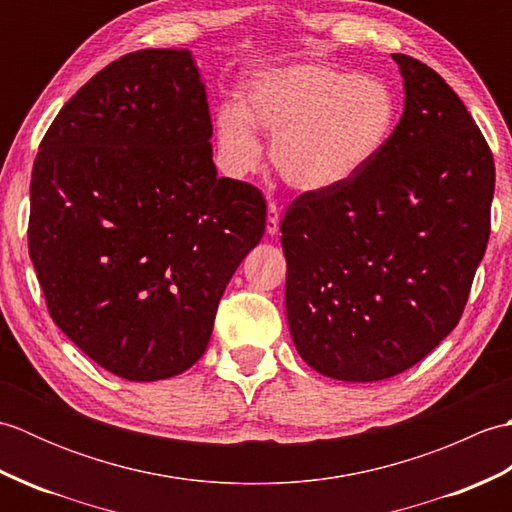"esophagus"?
I'll return each instance as SVG.
<instances>
[{
	"instance_id": "esophagus-1",
	"label": "esophagus",
	"mask_w": 512,
	"mask_h": 512,
	"mask_svg": "<svg viewBox=\"0 0 512 512\" xmlns=\"http://www.w3.org/2000/svg\"><path fill=\"white\" fill-rule=\"evenodd\" d=\"M279 231V206L275 202H268V220H266V233L275 235Z\"/></svg>"
}]
</instances>
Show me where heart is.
<instances>
[{
    "label": "heart",
    "instance_id": "b5f03b06",
    "mask_svg": "<svg viewBox=\"0 0 512 512\" xmlns=\"http://www.w3.org/2000/svg\"><path fill=\"white\" fill-rule=\"evenodd\" d=\"M396 123L387 85L323 63L277 65L246 83L242 105L217 114V147L233 176L262 160L255 134L273 138L270 160L288 187L325 193L372 165Z\"/></svg>",
    "mask_w": 512,
    "mask_h": 512
}]
</instances>
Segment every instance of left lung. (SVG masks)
<instances>
[{"label":"left lung","instance_id":"8db88e82","mask_svg":"<svg viewBox=\"0 0 512 512\" xmlns=\"http://www.w3.org/2000/svg\"><path fill=\"white\" fill-rule=\"evenodd\" d=\"M405 110L354 180L301 193L281 220L288 328L319 374L374 383L458 325L491 235L495 162L460 96L391 54Z\"/></svg>","mask_w":512,"mask_h":512}]
</instances>
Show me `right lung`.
Returning <instances> with one entry per match:
<instances>
[{
	"label": "right lung",
	"mask_w": 512,
	"mask_h": 512,
	"mask_svg": "<svg viewBox=\"0 0 512 512\" xmlns=\"http://www.w3.org/2000/svg\"><path fill=\"white\" fill-rule=\"evenodd\" d=\"M189 50L129 52L61 107L30 180L28 253L59 330L149 383L204 354L224 288L266 231L253 184L217 178Z\"/></svg>",
	"instance_id": "1"
}]
</instances>
